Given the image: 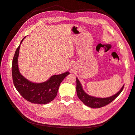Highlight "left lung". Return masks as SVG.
Instances as JSON below:
<instances>
[{
	"label": "left lung",
	"mask_w": 135,
	"mask_h": 135,
	"mask_svg": "<svg viewBox=\"0 0 135 135\" xmlns=\"http://www.w3.org/2000/svg\"><path fill=\"white\" fill-rule=\"evenodd\" d=\"M124 86V84L118 92L110 97L105 98H96L86 94L82 88L80 82L79 81V79L76 78V92L78 98L85 105L94 108H101L113 101L122 92Z\"/></svg>",
	"instance_id": "1"
}]
</instances>
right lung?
Here are the masks:
<instances>
[{
  "instance_id": "1",
  "label": "right lung",
  "mask_w": 135,
  "mask_h": 135,
  "mask_svg": "<svg viewBox=\"0 0 135 135\" xmlns=\"http://www.w3.org/2000/svg\"><path fill=\"white\" fill-rule=\"evenodd\" d=\"M22 40L20 44L23 40ZM20 45L17 48L12 60V74L13 82L16 90L26 100L34 104H46L56 98L61 82L70 72H66L60 75H54L48 80L35 83L27 80L20 73L18 64Z\"/></svg>"
}]
</instances>
